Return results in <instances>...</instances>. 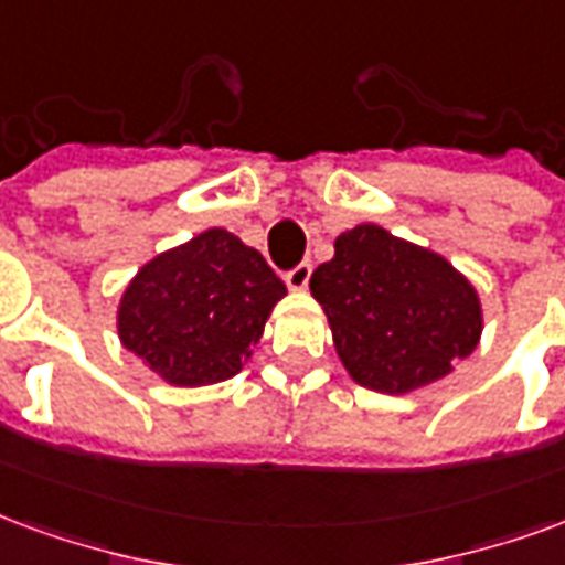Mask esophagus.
<instances>
[{"instance_id":"1","label":"esophagus","mask_w":565,"mask_h":565,"mask_svg":"<svg viewBox=\"0 0 565 565\" xmlns=\"http://www.w3.org/2000/svg\"><path fill=\"white\" fill-rule=\"evenodd\" d=\"M311 271H315L311 269V263L305 260L287 271V275H284V281H287V287H290V290H305V287H308V281H311Z\"/></svg>"}]
</instances>
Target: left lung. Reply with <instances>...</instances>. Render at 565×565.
I'll list each match as a JSON object with an SVG mask.
<instances>
[{
    "label": "left lung",
    "mask_w": 565,
    "mask_h": 565,
    "mask_svg": "<svg viewBox=\"0 0 565 565\" xmlns=\"http://www.w3.org/2000/svg\"><path fill=\"white\" fill-rule=\"evenodd\" d=\"M350 377L404 395L452 371L482 335L473 284L440 254L359 224L335 239V257L311 275Z\"/></svg>",
    "instance_id": "left-lung-1"
}]
</instances>
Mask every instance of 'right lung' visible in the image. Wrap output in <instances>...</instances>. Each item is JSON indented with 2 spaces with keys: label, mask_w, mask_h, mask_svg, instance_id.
Wrapping results in <instances>:
<instances>
[{
  "label": "right lung",
  "mask_w": 565,
  "mask_h": 565,
  "mask_svg": "<svg viewBox=\"0 0 565 565\" xmlns=\"http://www.w3.org/2000/svg\"><path fill=\"white\" fill-rule=\"evenodd\" d=\"M284 294L260 250L212 227L137 271L119 338L167 383L206 386L239 374Z\"/></svg>",
  "instance_id": "right-lung-1"
}]
</instances>
